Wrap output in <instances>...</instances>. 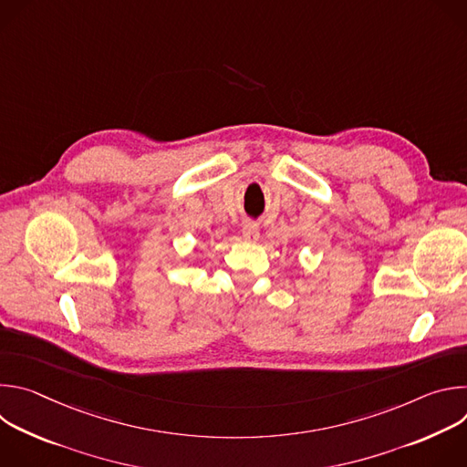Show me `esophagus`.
<instances>
[{
    "mask_svg": "<svg viewBox=\"0 0 467 467\" xmlns=\"http://www.w3.org/2000/svg\"><path fill=\"white\" fill-rule=\"evenodd\" d=\"M242 236L245 242H256L258 240V225L256 223H245L242 229Z\"/></svg>",
    "mask_w": 467,
    "mask_h": 467,
    "instance_id": "34e87169",
    "label": "esophagus"
}]
</instances>
